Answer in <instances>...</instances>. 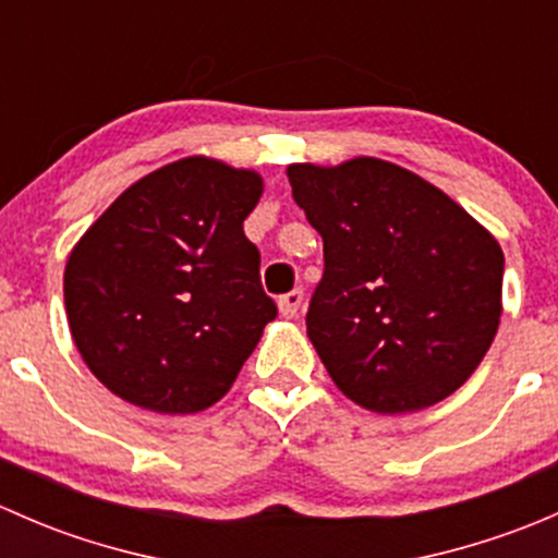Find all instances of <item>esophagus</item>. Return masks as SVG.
Listing matches in <instances>:
<instances>
[{
  "label": "esophagus",
  "instance_id": "34e87169",
  "mask_svg": "<svg viewBox=\"0 0 558 558\" xmlns=\"http://www.w3.org/2000/svg\"><path fill=\"white\" fill-rule=\"evenodd\" d=\"M300 307H302V291L300 289L289 291V294H283L278 300V311H280V315H283V318H296Z\"/></svg>",
  "mask_w": 558,
  "mask_h": 558
}]
</instances>
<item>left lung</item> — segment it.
Here are the masks:
<instances>
[{
	"label": "left lung",
	"mask_w": 558,
	"mask_h": 558,
	"mask_svg": "<svg viewBox=\"0 0 558 558\" xmlns=\"http://www.w3.org/2000/svg\"><path fill=\"white\" fill-rule=\"evenodd\" d=\"M286 174L324 240L307 337L335 386L384 415L451 397L499 329L494 234L429 180L373 156Z\"/></svg>",
	"instance_id": "1"
}]
</instances>
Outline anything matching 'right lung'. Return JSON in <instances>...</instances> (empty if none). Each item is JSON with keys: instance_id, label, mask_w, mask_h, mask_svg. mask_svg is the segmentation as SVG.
I'll use <instances>...</instances> for the list:
<instances>
[{"instance_id": "right-lung-1", "label": "right lung", "mask_w": 558, "mask_h": 558, "mask_svg": "<svg viewBox=\"0 0 558 558\" xmlns=\"http://www.w3.org/2000/svg\"><path fill=\"white\" fill-rule=\"evenodd\" d=\"M262 174L189 156L129 185L66 258L72 340L123 402L167 415L229 391L278 315L243 221Z\"/></svg>"}]
</instances>
